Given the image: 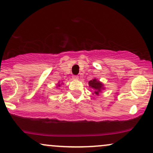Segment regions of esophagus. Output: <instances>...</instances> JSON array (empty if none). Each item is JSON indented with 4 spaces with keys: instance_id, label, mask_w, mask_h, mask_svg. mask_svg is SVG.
Instances as JSON below:
<instances>
[{
    "instance_id": "34e87169",
    "label": "esophagus",
    "mask_w": 153,
    "mask_h": 153,
    "mask_svg": "<svg viewBox=\"0 0 153 153\" xmlns=\"http://www.w3.org/2000/svg\"><path fill=\"white\" fill-rule=\"evenodd\" d=\"M79 78L78 75H73V80H78Z\"/></svg>"
}]
</instances>
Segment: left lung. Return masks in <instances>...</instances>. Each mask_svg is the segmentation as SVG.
I'll return each mask as SVG.
<instances>
[{"label":"left lung","mask_w":153,"mask_h":153,"mask_svg":"<svg viewBox=\"0 0 153 153\" xmlns=\"http://www.w3.org/2000/svg\"><path fill=\"white\" fill-rule=\"evenodd\" d=\"M88 84L89 86H91L92 88L94 89V94L96 95H99V92H101V89L103 88V84L99 81H98L96 79H93L92 80H90L88 82Z\"/></svg>","instance_id":"8db88e82"}]
</instances>
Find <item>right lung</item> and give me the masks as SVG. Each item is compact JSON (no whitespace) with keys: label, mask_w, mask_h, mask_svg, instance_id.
Returning <instances> with one entry per match:
<instances>
[{"label":"right lung","mask_w":153,"mask_h":153,"mask_svg":"<svg viewBox=\"0 0 153 153\" xmlns=\"http://www.w3.org/2000/svg\"><path fill=\"white\" fill-rule=\"evenodd\" d=\"M58 86H60V85H58Z\"/></svg>","instance_id":"right-lung-1"}]
</instances>
